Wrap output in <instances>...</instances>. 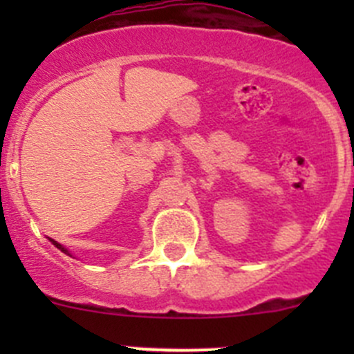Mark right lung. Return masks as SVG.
<instances>
[{
  "label": "right lung",
  "instance_id": "right-lung-1",
  "mask_svg": "<svg viewBox=\"0 0 354 354\" xmlns=\"http://www.w3.org/2000/svg\"><path fill=\"white\" fill-rule=\"evenodd\" d=\"M49 241H51V243H53V245H55V246H56V248H58V250H62V252H63V253H66V255H70V252H68V250L65 248V246H63V245H59V243H58V241L51 240V238H49Z\"/></svg>",
  "mask_w": 354,
  "mask_h": 354
}]
</instances>
